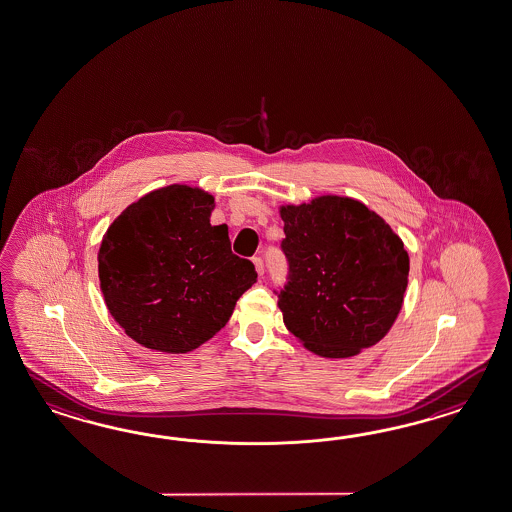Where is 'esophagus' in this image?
I'll use <instances>...</instances> for the list:
<instances>
[{
  "instance_id": "1",
  "label": "esophagus",
  "mask_w": 512,
  "mask_h": 512,
  "mask_svg": "<svg viewBox=\"0 0 512 512\" xmlns=\"http://www.w3.org/2000/svg\"><path fill=\"white\" fill-rule=\"evenodd\" d=\"M253 264H255V270H257V274H264V262H262L261 257H253Z\"/></svg>"
}]
</instances>
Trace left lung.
I'll return each instance as SVG.
<instances>
[{"mask_svg": "<svg viewBox=\"0 0 512 512\" xmlns=\"http://www.w3.org/2000/svg\"><path fill=\"white\" fill-rule=\"evenodd\" d=\"M279 214L290 274L277 305L288 331L325 359H348L377 344L403 307V240L377 212L346 196L281 205Z\"/></svg>", "mask_w": 512, "mask_h": 512, "instance_id": "1", "label": "left lung"}]
</instances>
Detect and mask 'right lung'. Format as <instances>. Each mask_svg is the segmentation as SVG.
Returning <instances> with one entry per match:
<instances>
[{"instance_id":"obj_1","label":"right lung","mask_w":512,"mask_h":512,"mask_svg":"<svg viewBox=\"0 0 512 512\" xmlns=\"http://www.w3.org/2000/svg\"><path fill=\"white\" fill-rule=\"evenodd\" d=\"M212 209V194L201 188H157L103 235L101 294L140 346L163 353L200 348L257 281L253 262L231 251L227 225H211Z\"/></svg>"}]
</instances>
